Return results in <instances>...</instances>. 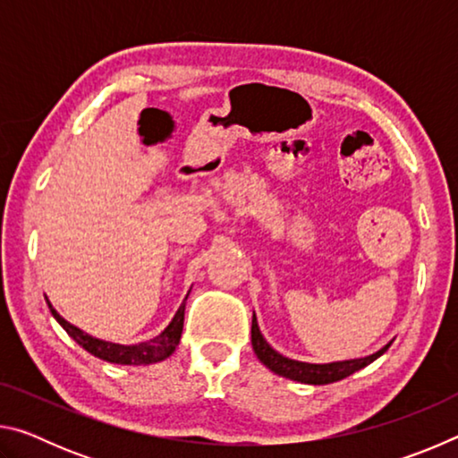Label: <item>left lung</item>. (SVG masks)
I'll list each match as a JSON object with an SVG mask.
<instances>
[{"mask_svg": "<svg viewBox=\"0 0 458 458\" xmlns=\"http://www.w3.org/2000/svg\"><path fill=\"white\" fill-rule=\"evenodd\" d=\"M252 350L257 353V358L265 363L268 369H273L275 374L294 379V382L301 384H313V386H323V384H333L339 382L347 376H352L353 371H358L361 368L369 366L371 361L377 360L382 355L390 344L382 350L368 355V358H360V360H347V361H333V363H305V361H297V360H289L275 352L273 347L267 344V339L262 337V333L259 329L257 323V315H252Z\"/></svg>", "mask_w": 458, "mask_h": 458, "instance_id": "obj_1", "label": "left lung"}]
</instances>
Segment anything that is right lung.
<instances>
[{"label": "right lung", "instance_id": "right-lung-1", "mask_svg": "<svg viewBox=\"0 0 458 458\" xmlns=\"http://www.w3.org/2000/svg\"><path fill=\"white\" fill-rule=\"evenodd\" d=\"M48 307L54 315V319H56L62 327H64V331L76 341V344L84 347L89 353L95 355V358L105 360L108 363H121V366H147V363L164 361L165 358H169V355L175 352V347L182 339L185 301L182 303V307L177 309V313L172 319V323H169L157 337L143 341V344H137V345H119V344H111V341L92 337V335H89V333H84L82 329L74 327V325L68 323L64 317H60L56 313V309H54L50 303H48Z\"/></svg>", "mask_w": 458, "mask_h": 458}]
</instances>
